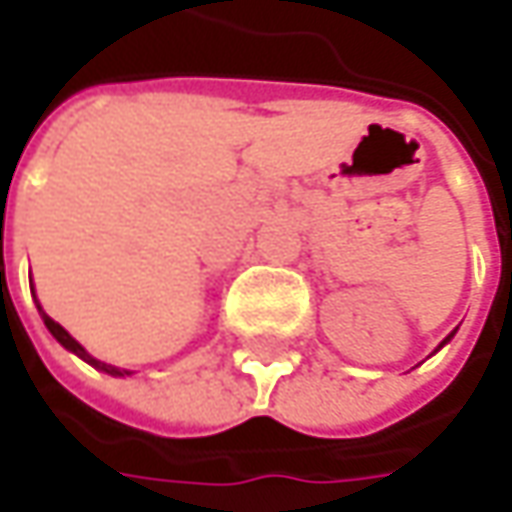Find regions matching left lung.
<instances>
[{
	"label": "left lung",
	"mask_w": 512,
	"mask_h": 512,
	"mask_svg": "<svg viewBox=\"0 0 512 512\" xmlns=\"http://www.w3.org/2000/svg\"><path fill=\"white\" fill-rule=\"evenodd\" d=\"M447 339H450V336H447ZM447 339H444V342H447Z\"/></svg>",
	"instance_id": "left-lung-1"
}]
</instances>
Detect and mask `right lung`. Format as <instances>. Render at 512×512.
<instances>
[{
  "label": "right lung",
  "mask_w": 512,
  "mask_h": 512,
  "mask_svg": "<svg viewBox=\"0 0 512 512\" xmlns=\"http://www.w3.org/2000/svg\"><path fill=\"white\" fill-rule=\"evenodd\" d=\"M39 313H42V319H45V327H48L50 333H53V339L62 344V347H68V350H73L76 356H82V359H85V362H88V364H93L96 370H105V373H110V376H122V370H116V367H110V364L99 362V359H93V356H88V350H85L82 344L76 342V339H73V336H70L68 330L59 325V322H53V319H50V316H48V313H45V310H42V307H39Z\"/></svg>",
  "instance_id": "1"
}]
</instances>
